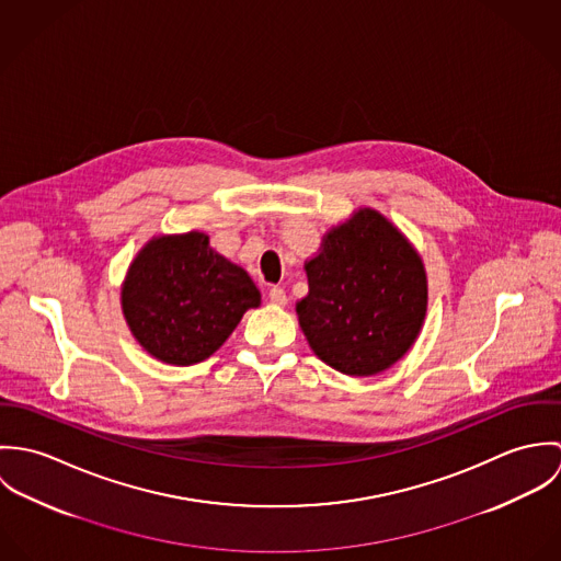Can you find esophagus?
Segmentation results:
<instances>
[{
  "instance_id": "obj_1",
  "label": "esophagus",
  "mask_w": 561,
  "mask_h": 561,
  "mask_svg": "<svg viewBox=\"0 0 561 561\" xmlns=\"http://www.w3.org/2000/svg\"><path fill=\"white\" fill-rule=\"evenodd\" d=\"M270 300H272V305H276V307H285V305H287V294H285V289H283V287H272V289H270Z\"/></svg>"
}]
</instances>
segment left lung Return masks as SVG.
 I'll return each instance as SVG.
<instances>
[{
    "instance_id": "left-lung-1",
    "label": "left lung",
    "mask_w": 561,
    "mask_h": 561,
    "mask_svg": "<svg viewBox=\"0 0 561 561\" xmlns=\"http://www.w3.org/2000/svg\"><path fill=\"white\" fill-rule=\"evenodd\" d=\"M309 296L296 305L300 328L325 365L376 376L412 347L427 311L423 261L376 209H358L309 259Z\"/></svg>"
}]
</instances>
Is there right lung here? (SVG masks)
Here are the masks:
<instances>
[{"mask_svg": "<svg viewBox=\"0 0 561 561\" xmlns=\"http://www.w3.org/2000/svg\"><path fill=\"white\" fill-rule=\"evenodd\" d=\"M121 300L136 341L161 363L187 367L209 358L261 294L205 233L190 231L149 241L129 265Z\"/></svg>", "mask_w": 561, "mask_h": 561, "instance_id": "right-lung-1", "label": "right lung"}]
</instances>
